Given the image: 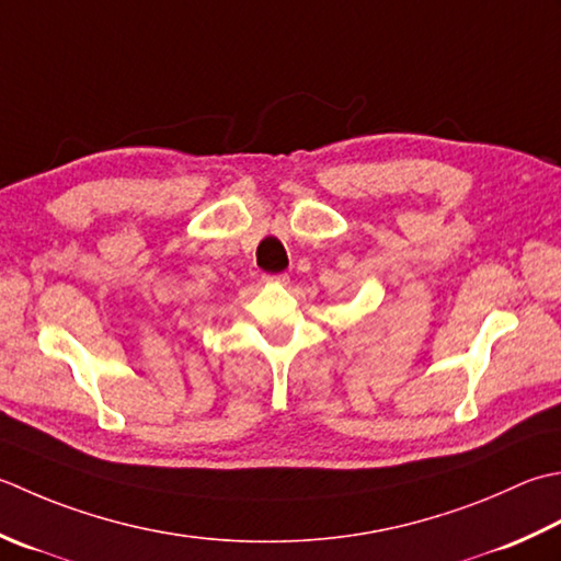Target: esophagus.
<instances>
[{"instance_id": "esophagus-1", "label": "esophagus", "mask_w": 561, "mask_h": 561, "mask_svg": "<svg viewBox=\"0 0 561 561\" xmlns=\"http://www.w3.org/2000/svg\"><path fill=\"white\" fill-rule=\"evenodd\" d=\"M267 282H277V284H289L287 274H274V277H267Z\"/></svg>"}]
</instances>
